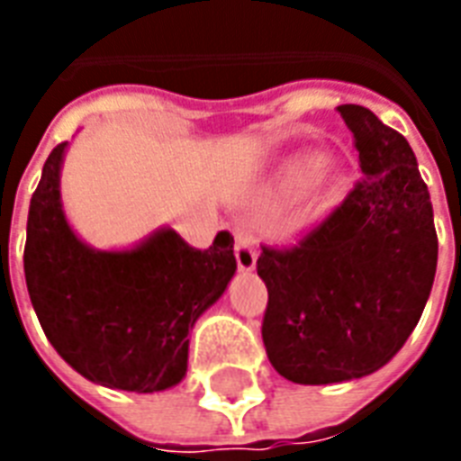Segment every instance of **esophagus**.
Returning <instances> with one entry per match:
<instances>
[{
  "mask_svg": "<svg viewBox=\"0 0 461 461\" xmlns=\"http://www.w3.org/2000/svg\"><path fill=\"white\" fill-rule=\"evenodd\" d=\"M234 256H237V263L241 270H253L256 267V260H258V246H256V230L249 227V224H241L234 230Z\"/></svg>",
  "mask_w": 461,
  "mask_h": 461,
  "instance_id": "1",
  "label": "esophagus"
}]
</instances>
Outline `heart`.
Wrapping results in <instances>:
<instances>
[{"instance_id":"1","label":"heart","mask_w":461,"mask_h":461,"mask_svg":"<svg viewBox=\"0 0 461 461\" xmlns=\"http://www.w3.org/2000/svg\"><path fill=\"white\" fill-rule=\"evenodd\" d=\"M322 172V158L313 155V158H303L299 159L292 169H289V181H292V186L303 188L308 186L311 181Z\"/></svg>"}]
</instances>
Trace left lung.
<instances>
[{"label":"left lung","instance_id":"obj_1","mask_svg":"<svg viewBox=\"0 0 461 461\" xmlns=\"http://www.w3.org/2000/svg\"><path fill=\"white\" fill-rule=\"evenodd\" d=\"M337 112L364 176L296 244H260L256 263L267 358L299 385L385 366L421 318L438 266L429 186L407 139L361 104Z\"/></svg>","mask_w":461,"mask_h":461}]
</instances>
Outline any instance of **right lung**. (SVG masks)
Here are the masks:
<instances>
[{"label": "right lung", "instance_id": "1", "mask_svg": "<svg viewBox=\"0 0 461 461\" xmlns=\"http://www.w3.org/2000/svg\"><path fill=\"white\" fill-rule=\"evenodd\" d=\"M54 148L31 198L23 270L47 339L83 378L114 390L159 393L186 375L188 330L237 270L234 237L194 249L162 230L131 251H93L61 212Z\"/></svg>", "mask_w": 461, "mask_h": 461}]
</instances>
